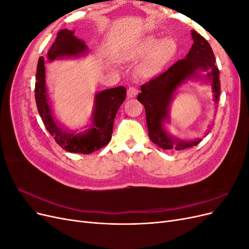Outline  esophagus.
Segmentation results:
<instances>
[{
  "mask_svg": "<svg viewBox=\"0 0 249 249\" xmlns=\"http://www.w3.org/2000/svg\"><path fill=\"white\" fill-rule=\"evenodd\" d=\"M138 94V89H136L135 87H130L127 89V96L129 97H135Z\"/></svg>",
  "mask_w": 249,
  "mask_h": 249,
  "instance_id": "34e87169",
  "label": "esophagus"
}]
</instances>
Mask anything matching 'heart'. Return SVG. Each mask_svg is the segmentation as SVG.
Here are the masks:
<instances>
[{
    "label": "heart",
    "instance_id": "heart-1",
    "mask_svg": "<svg viewBox=\"0 0 249 249\" xmlns=\"http://www.w3.org/2000/svg\"><path fill=\"white\" fill-rule=\"evenodd\" d=\"M178 52L177 42L170 39L149 36L125 51L124 58L127 61L146 62L139 71L143 78H153L159 74L176 57Z\"/></svg>",
    "mask_w": 249,
    "mask_h": 249
}]
</instances>
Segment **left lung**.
<instances>
[{"mask_svg":"<svg viewBox=\"0 0 249 249\" xmlns=\"http://www.w3.org/2000/svg\"><path fill=\"white\" fill-rule=\"evenodd\" d=\"M193 44L186 58L178 60L159 76L141 86L137 100L144 106L148 136L163 149L182 150L197 145L201 139L182 140L171 136L164 127L169 122V106L177 89L187 80L201 79L199 71H207L205 81L212 85L214 102L217 104L220 94L219 70L215 65V56L209 42L196 31H191Z\"/></svg>","mask_w":249,"mask_h":249,"instance_id":"obj_1","label":"left lung"}]
</instances>
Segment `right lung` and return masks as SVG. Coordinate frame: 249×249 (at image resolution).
<instances>
[{
	"label": "right lung",
	"instance_id": "1",
	"mask_svg": "<svg viewBox=\"0 0 249 249\" xmlns=\"http://www.w3.org/2000/svg\"><path fill=\"white\" fill-rule=\"evenodd\" d=\"M88 48L85 42L74 36V31L63 29L57 34L54 43L48 52V60L80 57L85 55ZM126 90L124 86L110 88L95 94L92 124L84 132H70L54 118L48 99L46 87L44 58L40 57L37 64L35 82V101L39 115L49 133L66 152L88 155L108 144L112 138L113 124L117 110L125 100Z\"/></svg>",
	"mask_w": 249,
	"mask_h": 249
}]
</instances>
